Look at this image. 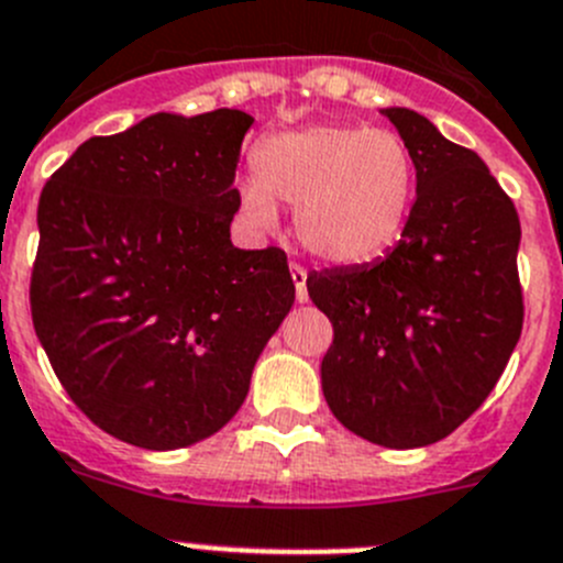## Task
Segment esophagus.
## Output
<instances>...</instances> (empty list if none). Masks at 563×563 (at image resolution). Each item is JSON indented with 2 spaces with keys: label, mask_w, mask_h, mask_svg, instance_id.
Listing matches in <instances>:
<instances>
[{
  "label": "esophagus",
  "mask_w": 563,
  "mask_h": 563,
  "mask_svg": "<svg viewBox=\"0 0 563 563\" xmlns=\"http://www.w3.org/2000/svg\"><path fill=\"white\" fill-rule=\"evenodd\" d=\"M292 273V285H296V298L298 303H307V271L301 265H290Z\"/></svg>",
  "instance_id": "obj_1"
}]
</instances>
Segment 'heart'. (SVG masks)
Here are the masks:
<instances>
[{
  "label": "heart",
  "instance_id": "obj_1",
  "mask_svg": "<svg viewBox=\"0 0 563 563\" xmlns=\"http://www.w3.org/2000/svg\"><path fill=\"white\" fill-rule=\"evenodd\" d=\"M415 159L384 126L312 124L276 132L256 148V176L238 185L240 212L273 229L276 201L296 207L309 254L331 265H362L393 249L409 221Z\"/></svg>",
  "mask_w": 563,
  "mask_h": 563
}]
</instances>
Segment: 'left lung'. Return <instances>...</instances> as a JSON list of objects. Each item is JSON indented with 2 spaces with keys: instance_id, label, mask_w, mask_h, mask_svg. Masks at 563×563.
<instances>
[{
  "instance_id": "8db88e82",
  "label": "left lung",
  "mask_w": 563,
  "mask_h": 563,
  "mask_svg": "<svg viewBox=\"0 0 563 563\" xmlns=\"http://www.w3.org/2000/svg\"><path fill=\"white\" fill-rule=\"evenodd\" d=\"M409 146L417 198L398 245L307 278L334 325L320 382L336 420L373 445L426 448L495 389L522 331L519 216L484 159L406 107L382 110Z\"/></svg>"
}]
</instances>
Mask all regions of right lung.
Listing matches in <instances>:
<instances>
[{
	"label": "right lung",
	"mask_w": 563,
	"mask_h": 563,
	"mask_svg": "<svg viewBox=\"0 0 563 563\" xmlns=\"http://www.w3.org/2000/svg\"><path fill=\"white\" fill-rule=\"evenodd\" d=\"M254 118L157 112L85 141L37 201L35 334L68 398L121 442L221 431L296 301L282 249H234V170Z\"/></svg>",
	"instance_id": "add662e5"
}]
</instances>
